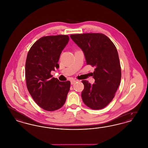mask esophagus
Instances as JSON below:
<instances>
[{"instance_id": "34e87169", "label": "esophagus", "mask_w": 148, "mask_h": 148, "mask_svg": "<svg viewBox=\"0 0 148 148\" xmlns=\"http://www.w3.org/2000/svg\"><path fill=\"white\" fill-rule=\"evenodd\" d=\"M76 82H77V80H74V79L71 80V84L73 85L74 84H75V83H76Z\"/></svg>"}]
</instances>
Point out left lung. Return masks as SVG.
<instances>
[{
	"label": "left lung",
	"instance_id": "8db88e82",
	"mask_svg": "<svg viewBox=\"0 0 148 148\" xmlns=\"http://www.w3.org/2000/svg\"><path fill=\"white\" fill-rule=\"evenodd\" d=\"M70 36L83 51L86 64L95 68L92 74L94 84L82 80L84 85L82 100L92 109H103L115 97L121 80L117 49L112 40L102 33L77 34Z\"/></svg>",
	"mask_w": 148,
	"mask_h": 148
}]
</instances>
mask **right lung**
Wrapping results in <instances>:
<instances>
[{
  "mask_svg": "<svg viewBox=\"0 0 148 148\" xmlns=\"http://www.w3.org/2000/svg\"><path fill=\"white\" fill-rule=\"evenodd\" d=\"M68 35H50L38 39L29 50L25 74L27 89L35 103L47 111L64 106L70 90L69 81L52 77L51 71L58 68L60 54L69 42Z\"/></svg>",
  "mask_w": 148,
  "mask_h": 148,
  "instance_id": "obj_1",
  "label": "right lung"
}]
</instances>
